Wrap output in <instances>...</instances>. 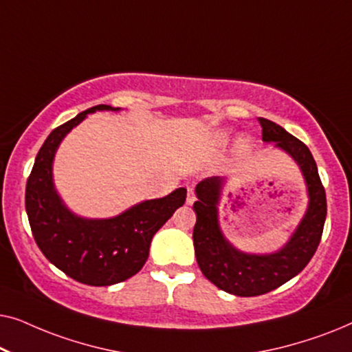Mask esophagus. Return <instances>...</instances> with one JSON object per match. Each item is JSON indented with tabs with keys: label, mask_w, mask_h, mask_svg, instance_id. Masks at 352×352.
<instances>
[{
	"label": "esophagus",
	"mask_w": 352,
	"mask_h": 352,
	"mask_svg": "<svg viewBox=\"0 0 352 352\" xmlns=\"http://www.w3.org/2000/svg\"><path fill=\"white\" fill-rule=\"evenodd\" d=\"M197 200V195H195V189L194 187H187V205H192L194 201Z\"/></svg>",
	"instance_id": "esophagus-1"
}]
</instances>
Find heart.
<instances>
[{
	"mask_svg": "<svg viewBox=\"0 0 352 352\" xmlns=\"http://www.w3.org/2000/svg\"><path fill=\"white\" fill-rule=\"evenodd\" d=\"M218 142H219V144H224V142H228V136H224V134H221V136L218 138Z\"/></svg>",
	"mask_w": 352,
	"mask_h": 352,
	"instance_id": "1",
	"label": "heart"
}]
</instances>
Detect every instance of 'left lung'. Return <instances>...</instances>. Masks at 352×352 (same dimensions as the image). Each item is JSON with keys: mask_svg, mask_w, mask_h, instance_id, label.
<instances>
[{"mask_svg": "<svg viewBox=\"0 0 352 352\" xmlns=\"http://www.w3.org/2000/svg\"><path fill=\"white\" fill-rule=\"evenodd\" d=\"M258 122L263 128V141L276 142L300 165L309 192V206L296 232L280 252L247 254L235 250L219 230L216 205L223 179L205 177L197 184L199 200L194 204L197 221L192 234L197 263L211 283L237 296L264 295L298 276L319 247L327 216L325 189L306 144L271 120L258 118Z\"/></svg>", "mask_w": 352, "mask_h": 352, "instance_id": "left-lung-1", "label": "left lung"}]
</instances>
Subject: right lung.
I'll list each match as a JSON object with an SVG mask.
<instances>
[{"label": "right lung", "mask_w": 352, "mask_h": 352, "mask_svg": "<svg viewBox=\"0 0 352 352\" xmlns=\"http://www.w3.org/2000/svg\"><path fill=\"white\" fill-rule=\"evenodd\" d=\"M110 109V105H96L52 129L38 152L25 189V210L38 248L67 276L93 287L113 285L141 271L153 234L184 205L187 194L181 187L163 199L142 201L112 219H81L62 205L52 186L56 148L86 115Z\"/></svg>", "instance_id": "obj_1"}]
</instances>
